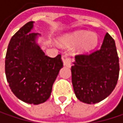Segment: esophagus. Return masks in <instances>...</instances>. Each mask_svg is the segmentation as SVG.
I'll list each match as a JSON object with an SVG mask.
<instances>
[{
	"instance_id": "obj_1",
	"label": "esophagus",
	"mask_w": 123,
	"mask_h": 123,
	"mask_svg": "<svg viewBox=\"0 0 123 123\" xmlns=\"http://www.w3.org/2000/svg\"><path fill=\"white\" fill-rule=\"evenodd\" d=\"M62 61H63V64H64V66L65 67H68L70 68L71 65V61L70 59L69 58H68L67 56H63L62 57Z\"/></svg>"
}]
</instances>
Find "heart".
I'll use <instances>...</instances> for the list:
<instances>
[{
    "instance_id": "b5f03b06",
    "label": "heart",
    "mask_w": 123,
    "mask_h": 123,
    "mask_svg": "<svg viewBox=\"0 0 123 123\" xmlns=\"http://www.w3.org/2000/svg\"><path fill=\"white\" fill-rule=\"evenodd\" d=\"M61 44L67 47L80 45V50L87 52L97 45L98 35L94 32L88 31H77L72 34H66L62 37L59 40Z\"/></svg>"
}]
</instances>
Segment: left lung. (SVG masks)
<instances>
[{
    "instance_id": "1",
    "label": "left lung",
    "mask_w": 123,
    "mask_h": 123,
    "mask_svg": "<svg viewBox=\"0 0 123 123\" xmlns=\"http://www.w3.org/2000/svg\"><path fill=\"white\" fill-rule=\"evenodd\" d=\"M73 64L72 84L80 101L95 104L105 99L115 89L119 72V57L115 41L108 33L98 50L75 56Z\"/></svg>"
}]
</instances>
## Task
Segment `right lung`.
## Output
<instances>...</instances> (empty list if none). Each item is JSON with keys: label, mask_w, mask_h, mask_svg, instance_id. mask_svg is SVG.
I'll return each instance as SVG.
<instances>
[{"label": "right lung", "mask_w": 123, "mask_h": 123, "mask_svg": "<svg viewBox=\"0 0 123 123\" xmlns=\"http://www.w3.org/2000/svg\"><path fill=\"white\" fill-rule=\"evenodd\" d=\"M34 24L28 22L12 37L6 54L5 74L18 99L39 105L49 99L63 63L60 55L55 58L45 55L37 43L41 34L31 32Z\"/></svg>", "instance_id": "1"}]
</instances>
